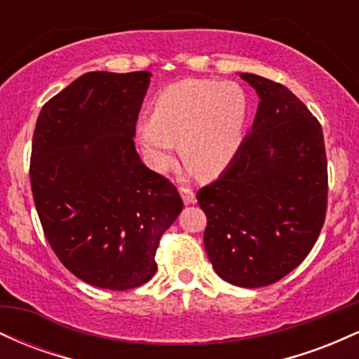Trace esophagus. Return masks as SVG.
Instances as JSON below:
<instances>
[{
    "instance_id": "esophagus-1",
    "label": "esophagus",
    "mask_w": 359,
    "mask_h": 359,
    "mask_svg": "<svg viewBox=\"0 0 359 359\" xmlns=\"http://www.w3.org/2000/svg\"><path fill=\"white\" fill-rule=\"evenodd\" d=\"M180 194H182V199L185 204H194L196 203V194H194V191L191 187H185V185H180L179 187Z\"/></svg>"
}]
</instances>
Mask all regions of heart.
Returning a JSON list of instances; mask_svg holds the SVG:
<instances>
[{
  "instance_id": "1",
  "label": "heart",
  "mask_w": 359,
  "mask_h": 359,
  "mask_svg": "<svg viewBox=\"0 0 359 359\" xmlns=\"http://www.w3.org/2000/svg\"><path fill=\"white\" fill-rule=\"evenodd\" d=\"M248 114V96L236 82L180 81L154 97L151 116L138 125L140 142L158 170L170 165L179 142L189 167L216 175L240 151Z\"/></svg>"
}]
</instances>
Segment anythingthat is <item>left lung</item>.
<instances>
[{
	"label": "left lung",
	"instance_id": "8db88e82",
	"mask_svg": "<svg viewBox=\"0 0 359 359\" xmlns=\"http://www.w3.org/2000/svg\"><path fill=\"white\" fill-rule=\"evenodd\" d=\"M258 113L224 174L197 192L205 253L226 282H278L311 253L327 211V156L320 123L278 82L240 74Z\"/></svg>",
	"mask_w": 359,
	"mask_h": 359
}]
</instances>
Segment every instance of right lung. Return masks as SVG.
I'll return each mask as SVG.
<instances>
[{
    "label": "right lung",
    "mask_w": 359,
    "mask_h": 359,
    "mask_svg": "<svg viewBox=\"0 0 359 359\" xmlns=\"http://www.w3.org/2000/svg\"><path fill=\"white\" fill-rule=\"evenodd\" d=\"M150 72H88L48 100L30 156L35 208L48 245L89 285L130 290L155 275L162 234L184 203L135 150Z\"/></svg>",
    "instance_id": "add662e5"
}]
</instances>
